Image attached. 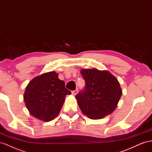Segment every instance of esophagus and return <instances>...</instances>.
Returning a JSON list of instances; mask_svg holds the SVG:
<instances>
[{"label":"esophagus","instance_id":"esophagus-1","mask_svg":"<svg viewBox=\"0 0 152 152\" xmlns=\"http://www.w3.org/2000/svg\"><path fill=\"white\" fill-rule=\"evenodd\" d=\"M78 93V90H75V91H72V94L73 95V96H75Z\"/></svg>","mask_w":152,"mask_h":152}]
</instances>
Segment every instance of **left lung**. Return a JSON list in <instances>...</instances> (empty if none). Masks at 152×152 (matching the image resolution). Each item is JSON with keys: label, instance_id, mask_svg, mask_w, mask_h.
Masks as SVG:
<instances>
[{"label": "left lung", "instance_id": "1", "mask_svg": "<svg viewBox=\"0 0 152 152\" xmlns=\"http://www.w3.org/2000/svg\"><path fill=\"white\" fill-rule=\"evenodd\" d=\"M86 82L84 91L76 96L82 112L97 120L111 114L121 99L122 90L117 78L107 70L81 69Z\"/></svg>", "mask_w": 152, "mask_h": 152}]
</instances>
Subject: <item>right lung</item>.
<instances>
[{
    "mask_svg": "<svg viewBox=\"0 0 152 152\" xmlns=\"http://www.w3.org/2000/svg\"><path fill=\"white\" fill-rule=\"evenodd\" d=\"M70 94L64 81L58 79V73L49 72L35 77L29 82L23 99L32 116L49 122L58 115L66 96Z\"/></svg>",
    "mask_w": 152,
    "mask_h": 152,
    "instance_id": "1",
    "label": "right lung"
}]
</instances>
